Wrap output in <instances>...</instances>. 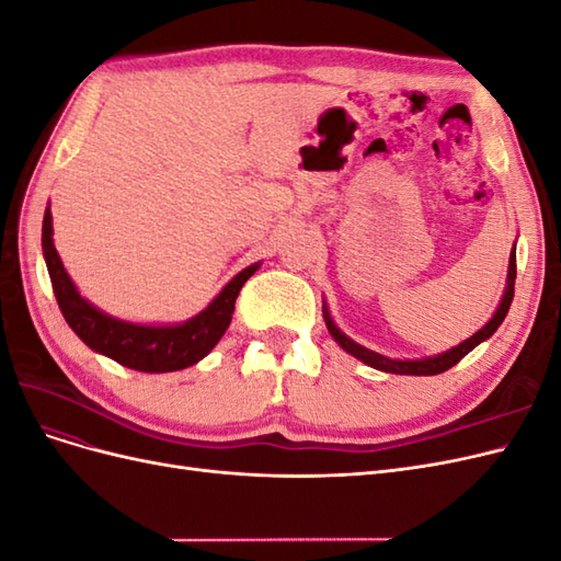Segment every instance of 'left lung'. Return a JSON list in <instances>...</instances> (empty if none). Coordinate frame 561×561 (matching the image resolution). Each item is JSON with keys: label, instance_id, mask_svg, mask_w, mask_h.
Segmentation results:
<instances>
[{"label": "left lung", "instance_id": "8db88e82", "mask_svg": "<svg viewBox=\"0 0 561 561\" xmlns=\"http://www.w3.org/2000/svg\"><path fill=\"white\" fill-rule=\"evenodd\" d=\"M515 278H517V254H515V250H513V252H511V266H507V287H505V295H503V299H501V307H499V311L494 313V318H491L480 332H474L470 339H466L463 344H458L456 348H451V351H447V353H439V355H435V358H423V360H388V358H383V355H379V353H375V351H367V348H363L360 344H355L353 339H348L342 330H339V328L334 325L325 307H322V316H325V325H328L330 334L334 336V342H336L339 346H342L344 351H348L351 355H355V358H358V360H363L365 365L375 367V369H381V371H390V375L433 377V375H443V371H447V369L454 367L456 363H461L474 346L482 344L484 339H489L491 334H494V332L499 330V325L503 322V318L507 316V309H511L513 297H515Z\"/></svg>", "mask_w": 561, "mask_h": 561}]
</instances>
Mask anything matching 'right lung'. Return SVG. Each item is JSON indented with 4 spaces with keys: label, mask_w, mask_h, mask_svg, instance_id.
Wrapping results in <instances>:
<instances>
[{
    "label": "right lung",
    "mask_w": 561,
    "mask_h": 561,
    "mask_svg": "<svg viewBox=\"0 0 561 561\" xmlns=\"http://www.w3.org/2000/svg\"><path fill=\"white\" fill-rule=\"evenodd\" d=\"M50 236H54V227H50V210L46 208L42 227V248L50 285H54L58 307L67 320V325L75 330V334L89 348L107 355V358L116 360L118 365L138 371H175L206 358L229 328L233 304L241 293L243 283L260 266L252 264L243 268L241 274L213 299L206 311H201L196 318L182 322V325H133V322L116 320L112 316H105L103 311H98L77 293V287L70 280V276H67Z\"/></svg>",
    "instance_id": "right-lung-1"
}]
</instances>
